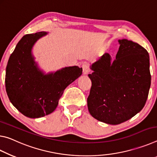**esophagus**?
Wrapping results in <instances>:
<instances>
[{
	"mask_svg": "<svg viewBox=\"0 0 157 157\" xmlns=\"http://www.w3.org/2000/svg\"><path fill=\"white\" fill-rule=\"evenodd\" d=\"M82 68H83V72L85 75H86V74H88V72L90 71V69H89L88 65H83V66H82Z\"/></svg>",
	"mask_w": 157,
	"mask_h": 157,
	"instance_id": "esophagus-1",
	"label": "esophagus"
}]
</instances>
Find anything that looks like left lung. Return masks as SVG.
Masks as SVG:
<instances>
[{
    "label": "left lung",
    "mask_w": 157,
    "mask_h": 157,
    "mask_svg": "<svg viewBox=\"0 0 157 157\" xmlns=\"http://www.w3.org/2000/svg\"><path fill=\"white\" fill-rule=\"evenodd\" d=\"M116 58L109 53L92 64L94 71L88 97L90 115L109 124L122 123L136 115L145 106L151 85L150 56L138 43L122 39Z\"/></svg>",
    "instance_id": "left-lung-1"
}]
</instances>
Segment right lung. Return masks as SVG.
<instances>
[{"label":"right lung","mask_w":157,"mask_h":157,"mask_svg":"<svg viewBox=\"0 0 157 157\" xmlns=\"http://www.w3.org/2000/svg\"><path fill=\"white\" fill-rule=\"evenodd\" d=\"M47 35H25L10 56L6 67V88L10 101L25 116L41 117L53 112L65 89L81 75L82 68L69 67L44 75L32 54L36 41Z\"/></svg>","instance_id":"obj_1"}]
</instances>
